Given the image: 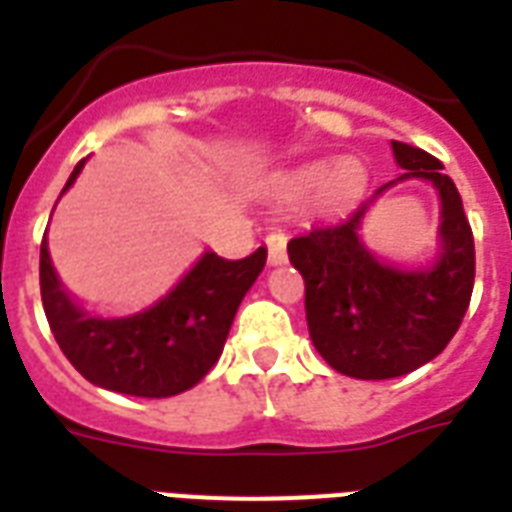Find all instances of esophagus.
I'll return each mask as SVG.
<instances>
[{
  "label": "esophagus",
  "instance_id": "34e87169",
  "mask_svg": "<svg viewBox=\"0 0 512 512\" xmlns=\"http://www.w3.org/2000/svg\"><path fill=\"white\" fill-rule=\"evenodd\" d=\"M268 263H287V236L284 233H271L268 236Z\"/></svg>",
  "mask_w": 512,
  "mask_h": 512
}]
</instances>
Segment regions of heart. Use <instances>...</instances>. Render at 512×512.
I'll return each instance as SVG.
<instances>
[{
	"label": "heart",
	"instance_id": "obj_1",
	"mask_svg": "<svg viewBox=\"0 0 512 512\" xmlns=\"http://www.w3.org/2000/svg\"><path fill=\"white\" fill-rule=\"evenodd\" d=\"M364 170L350 159H340L335 164L316 162L305 164L289 175V188L300 193L319 191V204L332 215L350 209L364 193Z\"/></svg>",
	"mask_w": 512,
	"mask_h": 512
}]
</instances>
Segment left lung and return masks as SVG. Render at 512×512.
Masks as SVG:
<instances>
[{
	"label": "left lung",
	"instance_id": "1",
	"mask_svg": "<svg viewBox=\"0 0 512 512\" xmlns=\"http://www.w3.org/2000/svg\"><path fill=\"white\" fill-rule=\"evenodd\" d=\"M398 180L422 177L441 196V252L428 271L380 263L358 239V225L382 185L342 223L316 225L287 244L305 281L308 332L332 369L356 380H390L428 364L460 329L476 281L473 231L444 164L393 140Z\"/></svg>",
	"mask_w": 512,
	"mask_h": 512
}]
</instances>
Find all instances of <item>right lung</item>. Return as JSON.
Listing matches in <instances>:
<instances>
[{
	"label": "right lung",
	"instance_id": "add662e5",
	"mask_svg": "<svg viewBox=\"0 0 512 512\" xmlns=\"http://www.w3.org/2000/svg\"><path fill=\"white\" fill-rule=\"evenodd\" d=\"M74 167L63 191L82 172ZM265 247L241 260L204 252L170 295L127 319L84 313L60 287L47 252H39L42 305L63 356L92 385L138 398H167L193 388L215 366L239 303L265 265Z\"/></svg>",
	"mask_w": 512,
	"mask_h": 512
}]
</instances>
